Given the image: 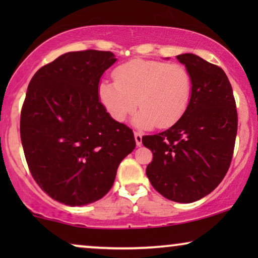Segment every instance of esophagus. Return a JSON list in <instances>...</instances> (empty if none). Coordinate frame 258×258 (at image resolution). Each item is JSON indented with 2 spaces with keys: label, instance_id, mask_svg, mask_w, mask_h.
<instances>
[{
  "label": "esophagus",
  "instance_id": "esophagus-1",
  "mask_svg": "<svg viewBox=\"0 0 258 258\" xmlns=\"http://www.w3.org/2000/svg\"><path fill=\"white\" fill-rule=\"evenodd\" d=\"M134 136H135L136 146L137 147L142 146V134H141V133H135V134H134Z\"/></svg>",
  "mask_w": 258,
  "mask_h": 258
}]
</instances>
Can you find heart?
Listing matches in <instances>:
<instances>
[{"label":"heart","instance_id":"b5f03b06","mask_svg":"<svg viewBox=\"0 0 258 258\" xmlns=\"http://www.w3.org/2000/svg\"><path fill=\"white\" fill-rule=\"evenodd\" d=\"M114 80L100 83V102L116 122L124 121L139 102L133 122L142 129L175 124L191 98V76L179 63L134 59L115 70Z\"/></svg>","mask_w":258,"mask_h":258}]
</instances>
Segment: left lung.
I'll return each mask as SVG.
<instances>
[{
	"label": "left lung",
	"instance_id": "obj_1",
	"mask_svg": "<svg viewBox=\"0 0 258 258\" xmlns=\"http://www.w3.org/2000/svg\"><path fill=\"white\" fill-rule=\"evenodd\" d=\"M176 58L192 81L190 103L163 133L144 136L153 151L147 167L151 185L165 199L191 203L209 195L227 174L237 134V110L231 84L220 67L194 54Z\"/></svg>",
	"mask_w": 258,
	"mask_h": 258
}]
</instances>
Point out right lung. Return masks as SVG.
Masks as SVG:
<instances>
[{
  "label": "right lung",
  "mask_w": 258,
  "mask_h": 258,
  "mask_svg": "<svg viewBox=\"0 0 258 258\" xmlns=\"http://www.w3.org/2000/svg\"><path fill=\"white\" fill-rule=\"evenodd\" d=\"M111 51L63 54L31 79L21 111L28 167L42 190L70 207L100 200L119 163L135 149L133 130L108 115L98 98Z\"/></svg>",
  "instance_id": "obj_1"
}]
</instances>
